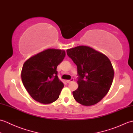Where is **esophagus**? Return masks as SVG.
Segmentation results:
<instances>
[{"mask_svg":"<svg viewBox=\"0 0 133 133\" xmlns=\"http://www.w3.org/2000/svg\"><path fill=\"white\" fill-rule=\"evenodd\" d=\"M72 81H74V79H73V78H71V79H70V80H67V81H66L67 83H70V82H72Z\"/></svg>","mask_w":133,"mask_h":133,"instance_id":"34e87169","label":"esophagus"}]
</instances>
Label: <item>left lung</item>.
<instances>
[{"instance_id": "obj_1", "label": "left lung", "mask_w": 133, "mask_h": 133, "mask_svg": "<svg viewBox=\"0 0 133 133\" xmlns=\"http://www.w3.org/2000/svg\"><path fill=\"white\" fill-rule=\"evenodd\" d=\"M77 66L78 88L72 92L75 101L84 106L97 103L111 87L114 71L107 56L92 48L79 46L67 50Z\"/></svg>"}]
</instances>
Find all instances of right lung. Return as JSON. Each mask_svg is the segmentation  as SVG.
<instances>
[{
	"mask_svg": "<svg viewBox=\"0 0 133 133\" xmlns=\"http://www.w3.org/2000/svg\"><path fill=\"white\" fill-rule=\"evenodd\" d=\"M66 55L64 50L50 49L30 58L23 64L22 82L34 99L43 104L58 99L63 83L59 79L56 67Z\"/></svg>",
	"mask_w": 133,
	"mask_h": 133,
	"instance_id": "right-lung-1",
	"label": "right lung"
}]
</instances>
